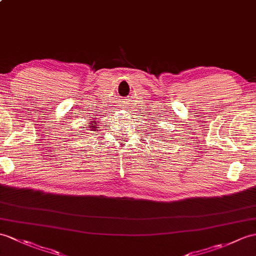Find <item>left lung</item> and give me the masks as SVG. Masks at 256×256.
<instances>
[{"label": "left lung", "instance_id": "left-lung-1", "mask_svg": "<svg viewBox=\"0 0 256 256\" xmlns=\"http://www.w3.org/2000/svg\"><path fill=\"white\" fill-rule=\"evenodd\" d=\"M152 124H154V123H152Z\"/></svg>", "mask_w": 256, "mask_h": 256}]
</instances>
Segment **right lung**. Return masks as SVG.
<instances>
[{
  "mask_svg": "<svg viewBox=\"0 0 256 256\" xmlns=\"http://www.w3.org/2000/svg\"><path fill=\"white\" fill-rule=\"evenodd\" d=\"M97 122L96 121H92V123H90V126H88V128L89 130H92V132H97V130H98V126H97V124H96Z\"/></svg>",
  "mask_w": 256,
  "mask_h": 256,
  "instance_id": "1",
  "label": "right lung"
}]
</instances>
